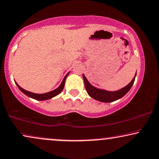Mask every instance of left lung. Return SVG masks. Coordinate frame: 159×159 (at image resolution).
I'll return each instance as SVG.
<instances>
[{"instance_id": "left-lung-1", "label": "left lung", "mask_w": 159, "mask_h": 159, "mask_svg": "<svg viewBox=\"0 0 159 159\" xmlns=\"http://www.w3.org/2000/svg\"><path fill=\"white\" fill-rule=\"evenodd\" d=\"M136 75H137V72H136ZM136 75L129 84H127L126 86H125L124 88H121L120 90H116V91H108V90H106L98 89V88L93 86L88 82L87 78L85 77V76L84 75H82V77L84 79V87H85V89L87 90L88 93L90 97L97 101H99L101 102L108 103L115 102V101L117 99H120V98L124 96L129 91V90L132 87L134 82Z\"/></svg>"}]
</instances>
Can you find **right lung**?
Listing matches in <instances>:
<instances>
[{"label": "right lung", "instance_id": "1", "mask_svg": "<svg viewBox=\"0 0 159 159\" xmlns=\"http://www.w3.org/2000/svg\"><path fill=\"white\" fill-rule=\"evenodd\" d=\"M69 72L65 76V77L63 78V81H62L61 84H60V86L58 88H56V89L54 90H52V91L46 93H42V94L34 93L29 92V91H28V90H26L23 89V88H22L19 85V84L16 83V86L18 87V88H19V89L21 90V91L24 94H25L26 96H28V97H30V98H34V99L39 100V101H44V100H47V99H50V98L55 97V96H56L57 95H58L60 93H61L62 90H63V88H64L66 79L67 76L69 75Z\"/></svg>", "mask_w": 159, "mask_h": 159}]
</instances>
